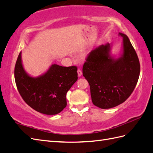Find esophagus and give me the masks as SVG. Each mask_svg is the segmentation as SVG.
I'll use <instances>...</instances> for the list:
<instances>
[{
    "mask_svg": "<svg viewBox=\"0 0 153 153\" xmlns=\"http://www.w3.org/2000/svg\"><path fill=\"white\" fill-rule=\"evenodd\" d=\"M77 76L78 77H81L82 76V72H81V70L80 69L77 70Z\"/></svg>",
    "mask_w": 153,
    "mask_h": 153,
    "instance_id": "obj_1",
    "label": "esophagus"
}]
</instances>
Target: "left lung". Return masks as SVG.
Listing matches in <instances>:
<instances>
[{
  "mask_svg": "<svg viewBox=\"0 0 153 153\" xmlns=\"http://www.w3.org/2000/svg\"><path fill=\"white\" fill-rule=\"evenodd\" d=\"M118 57L111 53L112 44L95 48L83 67V75L89 83L93 104L109 109L125 102L132 94L139 79L140 65L136 51L126 34Z\"/></svg>",
  "mask_w": 153,
  "mask_h": 153,
  "instance_id": "1",
  "label": "left lung"
}]
</instances>
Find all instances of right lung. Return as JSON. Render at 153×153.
<instances>
[{
	"label": "right lung",
	"mask_w": 153,
	"mask_h": 153,
	"mask_svg": "<svg viewBox=\"0 0 153 153\" xmlns=\"http://www.w3.org/2000/svg\"><path fill=\"white\" fill-rule=\"evenodd\" d=\"M77 70L74 66L65 67L53 64L44 74L33 77L25 70L20 52L14 76L24 101L39 113L53 115L66 108V93L77 80Z\"/></svg>",
	"instance_id": "right-lung-1"
}]
</instances>
